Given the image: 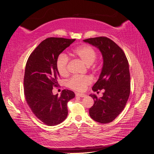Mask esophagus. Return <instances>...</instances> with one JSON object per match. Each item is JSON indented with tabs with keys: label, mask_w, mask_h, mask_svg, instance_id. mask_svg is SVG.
Segmentation results:
<instances>
[{
	"label": "esophagus",
	"mask_w": 154,
	"mask_h": 154,
	"mask_svg": "<svg viewBox=\"0 0 154 154\" xmlns=\"http://www.w3.org/2000/svg\"><path fill=\"white\" fill-rule=\"evenodd\" d=\"M76 96H79V97H84L86 96L85 94H82V93H76Z\"/></svg>",
	"instance_id": "34e87169"
}]
</instances>
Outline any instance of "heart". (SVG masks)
Masks as SVG:
<instances>
[{
  "instance_id": "heart-1",
  "label": "heart",
  "mask_w": 154,
  "mask_h": 154,
  "mask_svg": "<svg viewBox=\"0 0 154 154\" xmlns=\"http://www.w3.org/2000/svg\"><path fill=\"white\" fill-rule=\"evenodd\" d=\"M73 53L87 66H90L95 60L97 53L96 50L89 45H82L73 50ZM69 58L66 54H61L57 60V69L62 76H66L68 73ZM92 83V78L88 76H74L68 81L69 87L76 91H83Z\"/></svg>"
}]
</instances>
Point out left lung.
<instances>
[{"label": "left lung", "mask_w": 154, "mask_h": 154, "mask_svg": "<svg viewBox=\"0 0 154 154\" xmlns=\"http://www.w3.org/2000/svg\"><path fill=\"white\" fill-rule=\"evenodd\" d=\"M98 48L103 56V65L99 79L92 87L93 91L104 89L89 109L92 119L100 123L114 121L124 109L130 93V75L128 60L123 51L114 41L105 36L83 40Z\"/></svg>", "instance_id": "8db88e82"}]
</instances>
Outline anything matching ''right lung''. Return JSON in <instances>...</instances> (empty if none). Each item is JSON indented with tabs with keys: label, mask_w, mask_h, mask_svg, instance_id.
Segmentation results:
<instances>
[{
	"label": "right lung",
	"mask_w": 154,
	"mask_h": 154,
	"mask_svg": "<svg viewBox=\"0 0 154 154\" xmlns=\"http://www.w3.org/2000/svg\"><path fill=\"white\" fill-rule=\"evenodd\" d=\"M76 39L51 37L43 40L27 60L24 78L25 98L36 117L48 126L63 122L68 114L67 103L75 97L74 92L63 90L54 95L60 77L57 60Z\"/></svg>",
	"instance_id": "obj_1"
}]
</instances>
